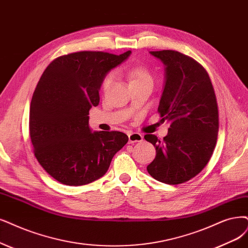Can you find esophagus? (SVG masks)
I'll use <instances>...</instances> for the list:
<instances>
[{"mask_svg": "<svg viewBox=\"0 0 248 248\" xmlns=\"http://www.w3.org/2000/svg\"><path fill=\"white\" fill-rule=\"evenodd\" d=\"M142 140H143V136L139 133H130L129 134V143L130 144L141 142Z\"/></svg>", "mask_w": 248, "mask_h": 248, "instance_id": "34e87169", "label": "esophagus"}]
</instances>
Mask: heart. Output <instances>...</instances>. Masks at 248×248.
<instances>
[{
  "instance_id": "1",
  "label": "heart",
  "mask_w": 248,
  "mask_h": 248,
  "mask_svg": "<svg viewBox=\"0 0 248 248\" xmlns=\"http://www.w3.org/2000/svg\"><path fill=\"white\" fill-rule=\"evenodd\" d=\"M126 76L127 78H129L130 85L135 84V82H139V81H143V80H152L150 73L148 71V69L143 66H137V67H133L131 69H129L126 71ZM112 79V76L111 75H107L103 81H102V89L106 90L108 88V86L110 85Z\"/></svg>"
}]
</instances>
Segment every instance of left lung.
Wrapping results in <instances>:
<instances>
[{
	"label": "left lung",
	"mask_w": 248,
	"mask_h": 248,
	"mask_svg": "<svg viewBox=\"0 0 248 248\" xmlns=\"http://www.w3.org/2000/svg\"><path fill=\"white\" fill-rule=\"evenodd\" d=\"M164 65L158 112L170 123L163 141L145 135L156 149L149 175L170 185L185 183L212 157L218 132V111L212 81L198 62L177 51H151Z\"/></svg>",
	"instance_id": "obj_1"
}]
</instances>
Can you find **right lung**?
I'll return each mask as SVG.
<instances>
[{"instance_id":"right-lung-1","label":"right lung","mask_w":248,"mask_h":248,"mask_svg":"<svg viewBox=\"0 0 248 248\" xmlns=\"http://www.w3.org/2000/svg\"><path fill=\"white\" fill-rule=\"evenodd\" d=\"M131 53H72L52 61L42 75L31 103L30 135L36 159L61 184L82 186L103 177L129 141L122 132L92 131L89 110L99 104L107 73Z\"/></svg>"}]
</instances>
